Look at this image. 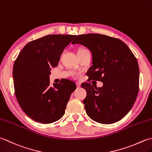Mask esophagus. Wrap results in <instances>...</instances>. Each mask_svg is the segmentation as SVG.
<instances>
[{"label": "esophagus", "mask_w": 152, "mask_h": 152, "mask_svg": "<svg viewBox=\"0 0 152 152\" xmlns=\"http://www.w3.org/2000/svg\"><path fill=\"white\" fill-rule=\"evenodd\" d=\"M76 86H77V88H80V86H81V84H80V82H76Z\"/></svg>", "instance_id": "1"}]
</instances>
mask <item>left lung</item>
I'll return each instance as SVG.
<instances>
[{
	"instance_id": "1",
	"label": "left lung",
	"mask_w": 152,
	"mask_h": 152,
	"mask_svg": "<svg viewBox=\"0 0 152 152\" xmlns=\"http://www.w3.org/2000/svg\"><path fill=\"white\" fill-rule=\"evenodd\" d=\"M76 43L91 53L89 78L103 83L102 88L90 83L82 84L87 92L83 101L86 113L102 124L121 120L132 109L138 94L139 66L135 56L123 41L105 35H80L72 42Z\"/></svg>"
}]
</instances>
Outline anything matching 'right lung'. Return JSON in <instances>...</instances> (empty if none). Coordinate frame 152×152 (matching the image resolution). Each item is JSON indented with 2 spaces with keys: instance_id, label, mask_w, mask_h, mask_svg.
<instances>
[{
  "instance_id": "add662e5",
  "label": "right lung",
  "mask_w": 152,
  "mask_h": 152,
  "mask_svg": "<svg viewBox=\"0 0 152 152\" xmlns=\"http://www.w3.org/2000/svg\"><path fill=\"white\" fill-rule=\"evenodd\" d=\"M76 35H49L26 44L14 62L13 80L16 99L31 119L43 124L64 115L74 82L68 79L50 86L51 68L57 66L60 56Z\"/></svg>"
}]
</instances>
